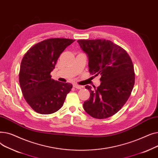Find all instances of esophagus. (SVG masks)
<instances>
[{
  "instance_id": "obj_1",
  "label": "esophagus",
  "mask_w": 158,
  "mask_h": 158,
  "mask_svg": "<svg viewBox=\"0 0 158 158\" xmlns=\"http://www.w3.org/2000/svg\"><path fill=\"white\" fill-rule=\"evenodd\" d=\"M73 88H77V89H81V88H82V86H80V85H77V84H73Z\"/></svg>"
}]
</instances>
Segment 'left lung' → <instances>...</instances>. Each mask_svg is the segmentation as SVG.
<instances>
[{
	"label": "left lung",
	"instance_id": "1",
	"mask_svg": "<svg viewBox=\"0 0 158 158\" xmlns=\"http://www.w3.org/2000/svg\"><path fill=\"white\" fill-rule=\"evenodd\" d=\"M80 47L88 57L89 72L101 75V85L97 88L86 85L90 92L83 104L91 117L104 119L117 113L126 104L135 85V74L127 52L111 41L79 40Z\"/></svg>",
	"mask_w": 158,
	"mask_h": 158
}]
</instances>
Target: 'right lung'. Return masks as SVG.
Listing matches in <instances>:
<instances>
[{"label": "right lung", "mask_w": 158, "mask_h": 158, "mask_svg": "<svg viewBox=\"0 0 158 158\" xmlns=\"http://www.w3.org/2000/svg\"><path fill=\"white\" fill-rule=\"evenodd\" d=\"M75 40L50 38L33 45L21 62L19 82L23 97L31 108L43 114L63 106L72 85L51 79V72L64 50Z\"/></svg>", "instance_id": "add662e5"}]
</instances>
